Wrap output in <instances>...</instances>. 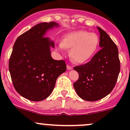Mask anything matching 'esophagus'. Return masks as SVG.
<instances>
[{
    "mask_svg": "<svg viewBox=\"0 0 130 130\" xmlns=\"http://www.w3.org/2000/svg\"><path fill=\"white\" fill-rule=\"evenodd\" d=\"M67 68L68 70H71V69H73V67L72 66H70V65H67Z\"/></svg>",
    "mask_w": 130,
    "mask_h": 130,
    "instance_id": "1",
    "label": "esophagus"
}]
</instances>
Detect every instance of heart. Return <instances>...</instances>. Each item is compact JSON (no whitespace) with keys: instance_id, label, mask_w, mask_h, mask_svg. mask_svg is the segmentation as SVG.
Returning <instances> with one entry per match:
<instances>
[{"instance_id":"b5f03b06","label":"heart","mask_w":130,"mask_h":130,"mask_svg":"<svg viewBox=\"0 0 130 130\" xmlns=\"http://www.w3.org/2000/svg\"><path fill=\"white\" fill-rule=\"evenodd\" d=\"M99 44V38L96 34L78 31L67 35L62 43L59 44V49L64 50L65 48H71V58L77 63H83L88 61L95 55Z\"/></svg>"}]
</instances>
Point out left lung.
Listing matches in <instances>:
<instances>
[{"label": "left lung", "instance_id": "obj_1", "mask_svg": "<svg viewBox=\"0 0 130 130\" xmlns=\"http://www.w3.org/2000/svg\"><path fill=\"white\" fill-rule=\"evenodd\" d=\"M98 29L101 49L88 63L73 68L79 75L73 87L77 95L87 101H98L108 95L115 87L120 72L117 46L104 30Z\"/></svg>", "mask_w": 130, "mask_h": 130}]
</instances>
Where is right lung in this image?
Instances as JSON below:
<instances>
[{
  "label": "right lung",
  "instance_id": "right-lung-1",
  "mask_svg": "<svg viewBox=\"0 0 130 130\" xmlns=\"http://www.w3.org/2000/svg\"><path fill=\"white\" fill-rule=\"evenodd\" d=\"M55 22L42 23L22 34L15 41L9 62L15 90L26 99L40 101L53 91L58 77L65 72L64 60L51 57L54 43L44 37L47 30L57 26Z\"/></svg>",
  "mask_w": 130,
  "mask_h": 130
}]
</instances>
